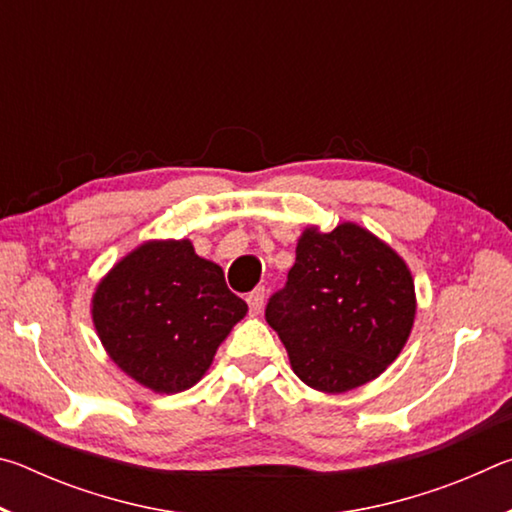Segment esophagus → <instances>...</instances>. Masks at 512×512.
I'll return each mask as SVG.
<instances>
[{
    "label": "esophagus",
    "mask_w": 512,
    "mask_h": 512,
    "mask_svg": "<svg viewBox=\"0 0 512 512\" xmlns=\"http://www.w3.org/2000/svg\"><path fill=\"white\" fill-rule=\"evenodd\" d=\"M264 298H266V291H264V287H257V289H253V293H248V309H250V314H259V311H262V307H264Z\"/></svg>",
    "instance_id": "1"
}]
</instances>
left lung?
I'll return each mask as SVG.
<instances>
[{"mask_svg":"<svg viewBox=\"0 0 512 512\" xmlns=\"http://www.w3.org/2000/svg\"><path fill=\"white\" fill-rule=\"evenodd\" d=\"M413 316L409 268L354 223L302 232L287 284L266 305L293 372L325 393L379 377L404 348Z\"/></svg>","mask_w":512,"mask_h":512,"instance_id":"8db88e82","label":"left lung"}]
</instances>
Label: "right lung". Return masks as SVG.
<instances>
[{"mask_svg":"<svg viewBox=\"0 0 512 512\" xmlns=\"http://www.w3.org/2000/svg\"><path fill=\"white\" fill-rule=\"evenodd\" d=\"M248 305L221 266L187 239L149 241L112 268L92 300L110 359L155 393H180L205 375L214 352Z\"/></svg>","mask_w":512,"mask_h":512,"instance_id":"1","label":"right lung"}]
</instances>
